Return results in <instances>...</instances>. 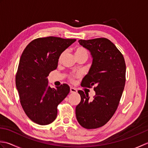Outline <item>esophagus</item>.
Returning <instances> with one entry per match:
<instances>
[{"label": "esophagus", "mask_w": 148, "mask_h": 148, "mask_svg": "<svg viewBox=\"0 0 148 148\" xmlns=\"http://www.w3.org/2000/svg\"><path fill=\"white\" fill-rule=\"evenodd\" d=\"M77 90L76 89V88H73V87H71V88H70V92L71 93H77Z\"/></svg>", "instance_id": "obj_1"}]
</instances>
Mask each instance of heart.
I'll use <instances>...</instances> for the list:
<instances>
[{
  "instance_id": "heart-1",
  "label": "heart",
  "mask_w": 148,
  "mask_h": 148,
  "mask_svg": "<svg viewBox=\"0 0 148 148\" xmlns=\"http://www.w3.org/2000/svg\"><path fill=\"white\" fill-rule=\"evenodd\" d=\"M80 53H87L86 50L83 48H81V47H79V48H77L75 50V55L76 54H80ZM62 57V55L60 56V59Z\"/></svg>"
}]
</instances>
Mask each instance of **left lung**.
Returning <instances> with one entry per match:
<instances>
[{"mask_svg": "<svg viewBox=\"0 0 148 148\" xmlns=\"http://www.w3.org/2000/svg\"><path fill=\"white\" fill-rule=\"evenodd\" d=\"M78 42L88 50L93 59L81 85L95 86V95L90 99L88 94L78 91L81 102L76 107V116L81 126L92 129L104 125L117 109L125 84L126 65L121 52L108 39Z\"/></svg>", "mask_w": 148, "mask_h": 148, "instance_id": "obj_1", "label": "left lung"}]
</instances>
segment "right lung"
Instances as JSON below:
<instances>
[{"mask_svg":"<svg viewBox=\"0 0 148 148\" xmlns=\"http://www.w3.org/2000/svg\"><path fill=\"white\" fill-rule=\"evenodd\" d=\"M76 40L56 37L38 38L22 53L16 86L25 112L37 124L46 125L54 121L58 105L70 92L67 84L51 88L48 76L57 67L62 53Z\"/></svg>","mask_w":148,"mask_h":148,"instance_id":"obj_1","label":"right lung"}]
</instances>
